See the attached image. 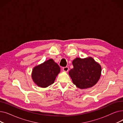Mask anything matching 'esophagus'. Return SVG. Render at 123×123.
<instances>
[{
	"mask_svg": "<svg viewBox=\"0 0 123 123\" xmlns=\"http://www.w3.org/2000/svg\"><path fill=\"white\" fill-rule=\"evenodd\" d=\"M63 71L64 72H67L69 70V67H63Z\"/></svg>",
	"mask_w": 123,
	"mask_h": 123,
	"instance_id": "34e87169",
	"label": "esophagus"
}]
</instances>
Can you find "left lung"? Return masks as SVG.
I'll list each match as a JSON object with an SVG mask.
<instances>
[{
  "label": "left lung",
  "instance_id": "left-lung-1",
  "mask_svg": "<svg viewBox=\"0 0 123 123\" xmlns=\"http://www.w3.org/2000/svg\"><path fill=\"white\" fill-rule=\"evenodd\" d=\"M72 64L73 68L69 71V74L73 84L77 87L81 89H87L93 87L98 82L102 68L93 58H76Z\"/></svg>",
  "mask_w": 123,
  "mask_h": 123
}]
</instances>
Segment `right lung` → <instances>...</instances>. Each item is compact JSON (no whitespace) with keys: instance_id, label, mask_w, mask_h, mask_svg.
I'll return each mask as SVG.
<instances>
[{"instance_id":"right-lung-1","label":"right lung","mask_w":123,"mask_h":123,"mask_svg":"<svg viewBox=\"0 0 123 123\" xmlns=\"http://www.w3.org/2000/svg\"><path fill=\"white\" fill-rule=\"evenodd\" d=\"M60 71L59 65L53 59H50L33 69L32 78L37 86L46 88L54 83Z\"/></svg>"}]
</instances>
